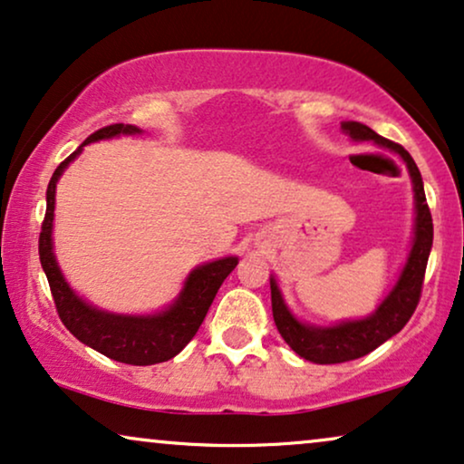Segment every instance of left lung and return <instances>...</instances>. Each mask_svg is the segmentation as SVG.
<instances>
[{
  "label": "left lung",
  "instance_id": "1",
  "mask_svg": "<svg viewBox=\"0 0 464 464\" xmlns=\"http://www.w3.org/2000/svg\"><path fill=\"white\" fill-rule=\"evenodd\" d=\"M341 130L353 140H372L379 147L390 149L407 164L409 177L413 183V198H416V227H413V245L409 251L407 264L396 281L394 290L383 298V303L377 306L372 315L356 322H341L336 326L320 328L309 326V324L298 322L287 309L281 296L279 285L270 276V300H273V317L276 330L284 336V341L298 353L300 358L309 360L315 364H339L347 360L362 358L372 350H377L382 343H386L390 336L401 333L402 326L413 315L416 306L422 296V284L426 264H429L430 246H432V218L430 208L426 204L422 174H420L416 161L401 144H396L388 138L379 136L369 125L358 121H345Z\"/></svg>",
  "mask_w": 464,
  "mask_h": 464
}]
</instances>
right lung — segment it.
Segmentation results:
<instances>
[{
    "label": "right lung",
    "instance_id": "obj_1",
    "mask_svg": "<svg viewBox=\"0 0 464 464\" xmlns=\"http://www.w3.org/2000/svg\"><path fill=\"white\" fill-rule=\"evenodd\" d=\"M119 134H140V130L136 125L123 123L106 125V128L93 131L53 172L46 189V215L44 221H42L38 251L40 264L46 273L53 300H55L63 326L78 341L93 347L95 352L104 353L106 358H112L123 364L147 366L174 358L194 339L198 328H200L204 317H207L210 303L215 300V294L224 284L226 276L237 268L238 257H221V260L202 264V266L191 270L179 298L166 311L155 313V315H117V313L100 311L70 290L62 270L57 266L55 254H53L51 234L53 218H55L57 180L70 161L78 158V153L82 151L85 144L104 140V138H114Z\"/></svg>",
    "mask_w": 464,
    "mask_h": 464
}]
</instances>
